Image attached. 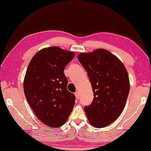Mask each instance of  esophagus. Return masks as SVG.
<instances>
[{
	"label": "esophagus",
	"mask_w": 151,
	"mask_h": 151,
	"mask_svg": "<svg viewBox=\"0 0 151 151\" xmlns=\"http://www.w3.org/2000/svg\"><path fill=\"white\" fill-rule=\"evenodd\" d=\"M75 96H76V99L79 100V92H76V93H75Z\"/></svg>",
	"instance_id": "obj_1"
}]
</instances>
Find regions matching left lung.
<instances>
[{"label": "left lung", "instance_id": "obj_1", "mask_svg": "<svg viewBox=\"0 0 151 151\" xmlns=\"http://www.w3.org/2000/svg\"><path fill=\"white\" fill-rule=\"evenodd\" d=\"M78 60L87 71L94 99L85 106L89 122L95 128H104L121 114L130 91L128 74L124 64L109 51L98 49L81 53Z\"/></svg>", "mask_w": 151, "mask_h": 151}]
</instances>
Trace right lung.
I'll list each match as a JSON object with an SVG mask.
<instances>
[{"instance_id":"add662e5","label":"right lung","mask_w":151,"mask_h":151,"mask_svg":"<svg viewBox=\"0 0 151 151\" xmlns=\"http://www.w3.org/2000/svg\"><path fill=\"white\" fill-rule=\"evenodd\" d=\"M74 53L56 46L38 51L29 64L24 79V93L37 117L48 127L66 122L75 105V95L67 90L64 73Z\"/></svg>"}]
</instances>
